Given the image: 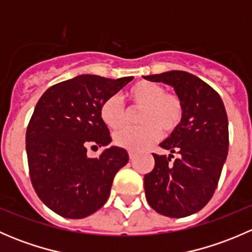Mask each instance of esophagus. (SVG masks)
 <instances>
[{"label": "esophagus", "mask_w": 252, "mask_h": 252, "mask_svg": "<svg viewBox=\"0 0 252 252\" xmlns=\"http://www.w3.org/2000/svg\"><path fill=\"white\" fill-rule=\"evenodd\" d=\"M134 157H135V154L133 151H129V158L134 159Z\"/></svg>", "instance_id": "esophagus-1"}]
</instances>
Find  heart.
Masks as SVG:
<instances>
[{"label": "heart", "mask_w": 252, "mask_h": 252, "mask_svg": "<svg viewBox=\"0 0 252 252\" xmlns=\"http://www.w3.org/2000/svg\"><path fill=\"white\" fill-rule=\"evenodd\" d=\"M133 111L140 110L136 122L141 126L126 128L114 134V142L130 151H140L158 140L163 131L174 133L184 118V103L175 93L154 81L140 80L126 94ZM100 118L110 129L117 130L129 121V112L124 108L118 96L103 100L100 106Z\"/></svg>", "instance_id": "1"}]
</instances>
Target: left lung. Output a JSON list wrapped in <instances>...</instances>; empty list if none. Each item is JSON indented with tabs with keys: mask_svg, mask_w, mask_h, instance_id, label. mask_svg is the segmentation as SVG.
Listing matches in <instances>:
<instances>
[{
	"mask_svg": "<svg viewBox=\"0 0 252 252\" xmlns=\"http://www.w3.org/2000/svg\"><path fill=\"white\" fill-rule=\"evenodd\" d=\"M144 78L173 86L184 103L180 126L159 144L178 157L154 154V169L144 177L146 200L159 215L187 217L207 205L218 185L229 146L227 112L217 91L190 73Z\"/></svg>",
	"mask_w": 252,
	"mask_h": 252,
	"instance_id": "left-lung-1",
	"label": "left lung"
}]
</instances>
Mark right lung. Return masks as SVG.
Listing matches in <instances>:
<instances>
[{"instance_id":"1","label":"right lung","mask_w":252,"mask_h":252,"mask_svg":"<svg viewBox=\"0 0 252 252\" xmlns=\"http://www.w3.org/2000/svg\"><path fill=\"white\" fill-rule=\"evenodd\" d=\"M133 77L83 74L51 86L40 97L25 136L29 174L48 208L70 220L88 217L107 201L117 172L129 161L121 147L89 158L88 149L112 141L100 106Z\"/></svg>"}]
</instances>
